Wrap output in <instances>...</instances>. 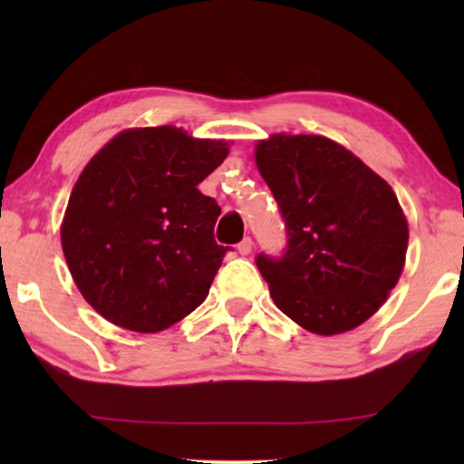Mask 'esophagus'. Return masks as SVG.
<instances>
[{"mask_svg": "<svg viewBox=\"0 0 464 464\" xmlns=\"http://www.w3.org/2000/svg\"><path fill=\"white\" fill-rule=\"evenodd\" d=\"M251 249H253V240H251L249 237L243 238V240H240V243H238V253H240V256H249Z\"/></svg>", "mask_w": 464, "mask_h": 464, "instance_id": "34e87169", "label": "esophagus"}]
</instances>
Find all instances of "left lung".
Masks as SVG:
<instances>
[{
    "label": "left lung",
    "mask_w": 464,
    "mask_h": 464,
    "mask_svg": "<svg viewBox=\"0 0 464 464\" xmlns=\"http://www.w3.org/2000/svg\"><path fill=\"white\" fill-rule=\"evenodd\" d=\"M256 162L285 221L283 256L256 264L278 310L308 332L365 323L401 276L408 221L392 188L319 135H272Z\"/></svg>",
    "instance_id": "8db88e82"
}]
</instances>
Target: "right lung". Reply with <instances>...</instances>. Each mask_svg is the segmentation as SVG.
Masks as SVG:
<instances>
[{"label": "right lung", "mask_w": 464, "mask_h": 464, "mask_svg": "<svg viewBox=\"0 0 464 464\" xmlns=\"http://www.w3.org/2000/svg\"><path fill=\"white\" fill-rule=\"evenodd\" d=\"M226 141L175 126L113 137L82 170L61 227L69 272L113 325L162 332L205 302L230 246L215 243L221 208L198 183Z\"/></svg>", "instance_id": "1"}]
</instances>
